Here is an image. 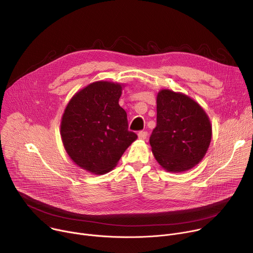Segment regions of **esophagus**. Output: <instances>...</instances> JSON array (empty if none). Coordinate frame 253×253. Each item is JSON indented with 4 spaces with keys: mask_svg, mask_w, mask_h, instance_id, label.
I'll return each mask as SVG.
<instances>
[{
    "mask_svg": "<svg viewBox=\"0 0 253 253\" xmlns=\"http://www.w3.org/2000/svg\"><path fill=\"white\" fill-rule=\"evenodd\" d=\"M147 136H148V133H147L146 131H140V132L138 133V137H139V139H141V140L146 139Z\"/></svg>",
    "mask_w": 253,
    "mask_h": 253,
    "instance_id": "1",
    "label": "esophagus"
}]
</instances>
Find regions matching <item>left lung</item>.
<instances>
[{
	"label": "left lung",
	"mask_w": 253,
	"mask_h": 253,
	"mask_svg": "<svg viewBox=\"0 0 253 253\" xmlns=\"http://www.w3.org/2000/svg\"><path fill=\"white\" fill-rule=\"evenodd\" d=\"M212 127L202 107L182 93L161 90L157 124L149 142L157 162L168 172L193 168L206 154Z\"/></svg>",
	"instance_id": "8db88e82"
}]
</instances>
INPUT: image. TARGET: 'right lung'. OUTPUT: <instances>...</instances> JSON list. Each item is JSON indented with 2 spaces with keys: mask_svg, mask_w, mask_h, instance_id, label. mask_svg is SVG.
I'll return each mask as SVG.
<instances>
[{
  "mask_svg": "<svg viewBox=\"0 0 253 253\" xmlns=\"http://www.w3.org/2000/svg\"><path fill=\"white\" fill-rule=\"evenodd\" d=\"M122 85L98 81L69 101L61 121V137L69 157L93 174L111 171L137 139L128 130L125 110L119 105Z\"/></svg>",
  "mask_w": 253,
  "mask_h": 253,
  "instance_id": "right-lung-1",
  "label": "right lung"
}]
</instances>
